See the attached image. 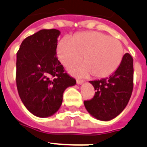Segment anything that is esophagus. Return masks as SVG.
<instances>
[{"label":"esophagus","mask_w":147,"mask_h":147,"mask_svg":"<svg viewBox=\"0 0 147 147\" xmlns=\"http://www.w3.org/2000/svg\"><path fill=\"white\" fill-rule=\"evenodd\" d=\"M76 82H77V84L80 85V84H82L83 83H84V81H82V80H79V79H77Z\"/></svg>","instance_id":"esophagus-1"}]
</instances>
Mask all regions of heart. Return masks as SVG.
I'll use <instances>...</instances> for the list:
<instances>
[{
  "label": "heart",
  "instance_id": "b5f03b06",
  "mask_svg": "<svg viewBox=\"0 0 147 147\" xmlns=\"http://www.w3.org/2000/svg\"><path fill=\"white\" fill-rule=\"evenodd\" d=\"M123 54V46L118 39L99 32H84L70 39L64 38L57 47L58 59L66 67L76 64L83 55L84 63L69 69L79 77L91 74L98 78L108 77L118 68Z\"/></svg>",
  "mask_w": 147,
  "mask_h": 147
}]
</instances>
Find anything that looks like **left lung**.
I'll list each match as a JSON object with an SVG mask.
<instances>
[{
	"label": "left lung",
	"mask_w": 147,
	"mask_h": 147,
	"mask_svg": "<svg viewBox=\"0 0 147 147\" xmlns=\"http://www.w3.org/2000/svg\"><path fill=\"white\" fill-rule=\"evenodd\" d=\"M133 59L126 53L118 68L108 78L89 81L95 90L92 99L84 101L92 117L109 121L127 107L133 89Z\"/></svg>",
	"instance_id": "1"
}]
</instances>
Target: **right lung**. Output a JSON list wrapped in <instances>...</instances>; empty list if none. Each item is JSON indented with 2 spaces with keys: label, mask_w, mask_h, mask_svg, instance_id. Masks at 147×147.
Masks as SVG:
<instances>
[{
  "label": "right lung",
  "mask_w": 147,
  "mask_h": 147,
  "mask_svg": "<svg viewBox=\"0 0 147 147\" xmlns=\"http://www.w3.org/2000/svg\"><path fill=\"white\" fill-rule=\"evenodd\" d=\"M60 35L58 29H41L25 38L17 53L19 96L26 109L39 118L55 114L65 89L76 84L56 57Z\"/></svg>",
  "instance_id": "obj_1"
}]
</instances>
